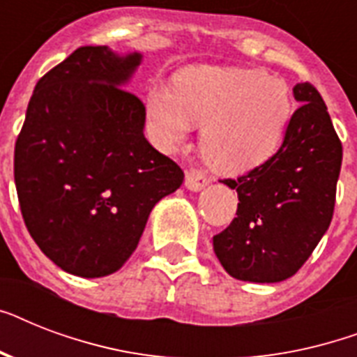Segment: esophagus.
Instances as JSON below:
<instances>
[{
  "label": "esophagus",
  "mask_w": 357,
  "mask_h": 357,
  "mask_svg": "<svg viewBox=\"0 0 357 357\" xmlns=\"http://www.w3.org/2000/svg\"><path fill=\"white\" fill-rule=\"evenodd\" d=\"M207 183H209V178H207L204 172H200V170H192V172L187 174V178H185V187L190 190L204 189Z\"/></svg>",
  "instance_id": "34e87169"
}]
</instances>
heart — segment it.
<instances>
[{"label": "heart", "instance_id": "1", "mask_svg": "<svg viewBox=\"0 0 357 357\" xmlns=\"http://www.w3.org/2000/svg\"><path fill=\"white\" fill-rule=\"evenodd\" d=\"M146 111L168 148L183 144L192 126L204 128L202 155L215 170L241 174L278 150L293 113L287 85L259 70L192 66L174 91L153 86Z\"/></svg>", "mask_w": 357, "mask_h": 357}]
</instances>
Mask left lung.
Here are the masks:
<instances>
[{
  "mask_svg": "<svg viewBox=\"0 0 357 357\" xmlns=\"http://www.w3.org/2000/svg\"><path fill=\"white\" fill-rule=\"evenodd\" d=\"M293 94L300 107L280 150L237 179H226L237 189V217L213 237V248L235 280H287L332 222L343 144L315 86L298 83Z\"/></svg>",
  "mask_w": 357,
  "mask_h": 357,
  "instance_id": "obj_1",
  "label": "left lung"
}]
</instances>
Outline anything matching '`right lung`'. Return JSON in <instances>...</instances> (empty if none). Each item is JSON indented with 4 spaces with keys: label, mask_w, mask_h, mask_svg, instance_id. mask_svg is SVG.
<instances>
[{
    "label": "right lung",
    "mask_w": 357,
    "mask_h": 357,
    "mask_svg": "<svg viewBox=\"0 0 357 357\" xmlns=\"http://www.w3.org/2000/svg\"><path fill=\"white\" fill-rule=\"evenodd\" d=\"M140 53L77 47L42 75L14 146L25 228L64 272L113 274L183 170L146 140V107L122 89Z\"/></svg>",
    "instance_id": "obj_1"
}]
</instances>
